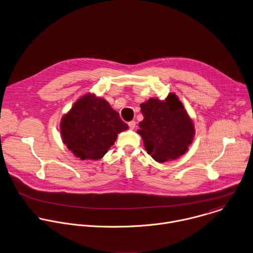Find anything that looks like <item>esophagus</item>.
<instances>
[{
  "instance_id": "esophagus-1",
  "label": "esophagus",
  "mask_w": 253,
  "mask_h": 253,
  "mask_svg": "<svg viewBox=\"0 0 253 253\" xmlns=\"http://www.w3.org/2000/svg\"><path fill=\"white\" fill-rule=\"evenodd\" d=\"M128 125H129L130 129H134V128L136 127V122H135L134 120H132V121H130V122L128 123Z\"/></svg>"
}]
</instances>
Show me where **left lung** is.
<instances>
[{"mask_svg":"<svg viewBox=\"0 0 253 253\" xmlns=\"http://www.w3.org/2000/svg\"><path fill=\"white\" fill-rule=\"evenodd\" d=\"M140 106L144 119L137 132L147 153L158 163L173 161L184 155L193 141L195 129L178 97L169 93L165 100L150 98Z\"/></svg>","mask_w":253,"mask_h":253,"instance_id":"1","label":"left lung"}]
</instances>
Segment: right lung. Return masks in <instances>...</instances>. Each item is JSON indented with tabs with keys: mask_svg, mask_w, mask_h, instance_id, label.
Masks as SVG:
<instances>
[{
	"mask_svg": "<svg viewBox=\"0 0 253 253\" xmlns=\"http://www.w3.org/2000/svg\"><path fill=\"white\" fill-rule=\"evenodd\" d=\"M128 129L110 104L93 93L80 97L60 123L63 143L81 160L97 161Z\"/></svg>",
	"mask_w": 253,
	"mask_h": 253,
	"instance_id": "add662e5",
	"label": "right lung"
}]
</instances>
